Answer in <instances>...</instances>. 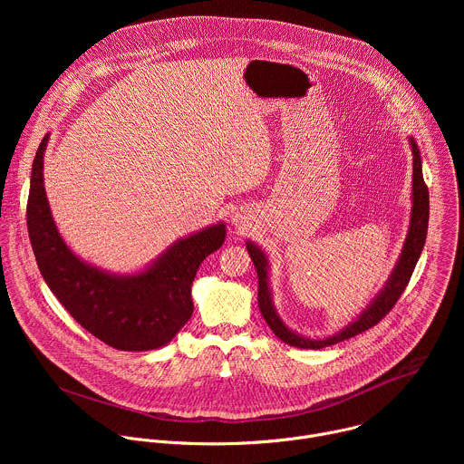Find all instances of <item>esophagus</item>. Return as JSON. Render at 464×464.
Here are the masks:
<instances>
[{
    "instance_id": "esophagus-1",
    "label": "esophagus",
    "mask_w": 464,
    "mask_h": 464,
    "mask_svg": "<svg viewBox=\"0 0 464 464\" xmlns=\"http://www.w3.org/2000/svg\"><path fill=\"white\" fill-rule=\"evenodd\" d=\"M231 224L235 226V227H238V229H246V217L244 215H240V213H235V217L231 218Z\"/></svg>"
}]
</instances>
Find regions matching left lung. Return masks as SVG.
<instances>
[{
    "mask_svg": "<svg viewBox=\"0 0 464 464\" xmlns=\"http://www.w3.org/2000/svg\"><path fill=\"white\" fill-rule=\"evenodd\" d=\"M410 145H411V154H413V187H411V218H410V229L404 240V247L401 251L399 260H396L394 268L389 276V279L385 281L383 288L376 294V297L365 306V310L356 317V321L349 323L347 326H343L340 333L333 334L330 338L324 340H310L304 338L301 334H297L295 330H292L277 314L276 304H274V297H272V288H270V262L266 253H264L255 242L247 240L246 247L247 253L255 264L256 270V277H258V308L262 317L266 319L268 326L274 330V334L297 349H324L334 343H340L343 340L354 338L365 330H369L371 326H374L376 323L382 321V317H385V314H389V310L394 306V303L401 299L402 292L406 290L411 274L417 266V260L422 253L424 242H426V235H428V220H430V192L428 187L424 183L422 178V160H420V152L419 147L415 143L413 138H410Z\"/></svg>",
    "mask_w": 464,
    "mask_h": 464,
    "instance_id": "1",
    "label": "left lung"
}]
</instances>
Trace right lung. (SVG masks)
<instances>
[{"label":"right lung","instance_id":"add662e5","mask_svg":"<svg viewBox=\"0 0 464 464\" xmlns=\"http://www.w3.org/2000/svg\"><path fill=\"white\" fill-rule=\"evenodd\" d=\"M42 140L31 172L27 229L40 274L62 306L90 334L117 351H154L179 333L194 304L190 286L206 256L226 240L218 222L169 246L136 274H111L92 266L63 242L44 187Z\"/></svg>","mask_w":464,"mask_h":464}]
</instances>
